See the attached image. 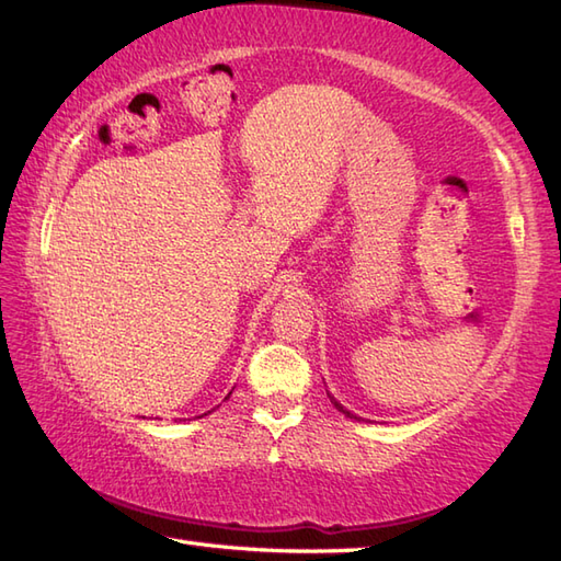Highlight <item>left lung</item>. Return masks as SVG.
I'll return each mask as SVG.
<instances>
[{
    "label": "left lung",
    "instance_id": "1",
    "mask_svg": "<svg viewBox=\"0 0 561 561\" xmlns=\"http://www.w3.org/2000/svg\"><path fill=\"white\" fill-rule=\"evenodd\" d=\"M329 398H331V403H333V408H335V410H339V413H343L345 417H351V420H359V417H357V415H353V413H351V410H347L345 405H341L339 401H335V398H333L331 393H329Z\"/></svg>",
    "mask_w": 561,
    "mask_h": 561
}]
</instances>
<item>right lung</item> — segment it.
I'll use <instances>...</instances> for the list:
<instances>
[{"label":"right lung","instance_id":"add662e5","mask_svg":"<svg viewBox=\"0 0 561 561\" xmlns=\"http://www.w3.org/2000/svg\"><path fill=\"white\" fill-rule=\"evenodd\" d=\"M228 398H230V393H228V396H226V401H228ZM208 413H210V410H208ZM204 415H206V413H204Z\"/></svg>","mask_w":561,"mask_h":561}]
</instances>
